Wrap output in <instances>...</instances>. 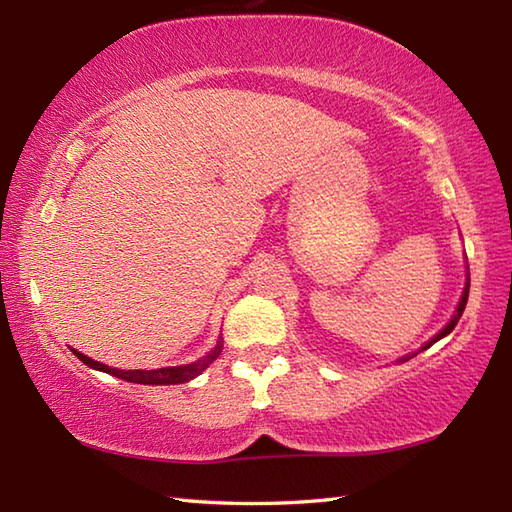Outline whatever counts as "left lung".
<instances>
[{"label":"left lung","instance_id":"left-lung-1","mask_svg":"<svg viewBox=\"0 0 512 512\" xmlns=\"http://www.w3.org/2000/svg\"><path fill=\"white\" fill-rule=\"evenodd\" d=\"M466 299H469V284H466V288H464V295H462V299H460V306H458V310H455V317L449 321L447 328H444L440 334L433 336V339H431L427 345H424L422 350H427V347H431L433 343L440 341L442 336H447V334H451V332H453V328H455V325H458V321H460V317H462V312H464V308H466Z\"/></svg>","mask_w":512,"mask_h":512}]
</instances>
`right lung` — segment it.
<instances>
[{
	"instance_id": "right-lung-1",
	"label": "right lung",
	"mask_w": 512,
	"mask_h": 512,
	"mask_svg": "<svg viewBox=\"0 0 512 512\" xmlns=\"http://www.w3.org/2000/svg\"><path fill=\"white\" fill-rule=\"evenodd\" d=\"M76 356L81 358V361L88 365V367H94V369H101V372L105 374H112L116 378H123L127 380V383H138V385H180V383H189L191 378L200 376L206 367H209L217 356H220L222 352V341L217 343L215 350L209 354L200 358V361H195L191 365H182V367H160V369H151V372H143V369H129V372H125V369H114V367H107L99 361H92L90 356H85L81 352L72 350Z\"/></svg>"
}]
</instances>
